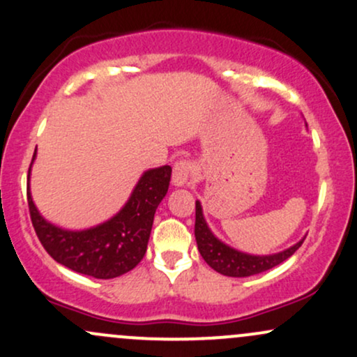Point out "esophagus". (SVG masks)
<instances>
[{
	"label": "esophagus",
	"instance_id": "obj_1",
	"mask_svg": "<svg viewBox=\"0 0 357 357\" xmlns=\"http://www.w3.org/2000/svg\"><path fill=\"white\" fill-rule=\"evenodd\" d=\"M191 174H192L191 162L186 161V159H184V161H178L173 167V184L178 188L186 186V184H190Z\"/></svg>",
	"mask_w": 357,
	"mask_h": 357
}]
</instances>
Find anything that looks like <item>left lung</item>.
Here are the masks:
<instances>
[{
  "label": "left lung",
  "instance_id": "left-lung-1",
  "mask_svg": "<svg viewBox=\"0 0 357 357\" xmlns=\"http://www.w3.org/2000/svg\"><path fill=\"white\" fill-rule=\"evenodd\" d=\"M195 236L204 261L213 270L227 277H250L267 272V270L280 265L289 257H292L298 247L304 243V238H302L290 248L284 250V252L272 253V255H250V253L240 252V250L223 243V241L213 235V231L210 230L203 216V208L199 202H196Z\"/></svg>",
  "mask_w": 357,
  "mask_h": 357
}]
</instances>
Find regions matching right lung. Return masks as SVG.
<instances>
[{
	"mask_svg": "<svg viewBox=\"0 0 357 357\" xmlns=\"http://www.w3.org/2000/svg\"><path fill=\"white\" fill-rule=\"evenodd\" d=\"M35 155L36 151L33 161ZM169 181V166L146 171L117 215L97 227L77 231L55 227L45 220L36 210L28 183L26 198L31 223L43 248L55 261L93 278H116L132 270L144 257L154 213L166 196Z\"/></svg>",
	"mask_w": 357,
	"mask_h": 357,
	"instance_id": "add662e5",
	"label": "right lung"
}]
</instances>
